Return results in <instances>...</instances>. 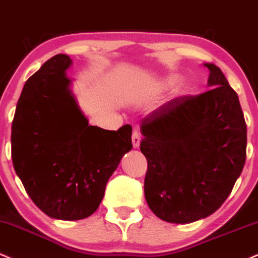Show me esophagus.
<instances>
[{"label":"esophagus","instance_id":"34e87169","mask_svg":"<svg viewBox=\"0 0 258 258\" xmlns=\"http://www.w3.org/2000/svg\"><path fill=\"white\" fill-rule=\"evenodd\" d=\"M132 141H133V146H134V148H139V146H140V142H141V135L139 134V132H136V130L133 132Z\"/></svg>","mask_w":258,"mask_h":258}]
</instances>
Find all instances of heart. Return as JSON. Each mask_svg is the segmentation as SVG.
Returning <instances> with one entry per match:
<instances>
[{
    "label": "heart",
    "mask_w": 258,
    "mask_h": 258,
    "mask_svg": "<svg viewBox=\"0 0 258 258\" xmlns=\"http://www.w3.org/2000/svg\"><path fill=\"white\" fill-rule=\"evenodd\" d=\"M177 80L175 77H172V76H168V77L163 78L162 82L159 83V86L162 88H169V87H172L175 83H176Z\"/></svg>",
    "instance_id": "1"
}]
</instances>
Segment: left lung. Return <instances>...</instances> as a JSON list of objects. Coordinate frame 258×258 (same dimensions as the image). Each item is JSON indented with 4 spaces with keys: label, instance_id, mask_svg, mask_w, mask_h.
<instances>
[{
    "label": "left lung",
    "instance_id": "1",
    "mask_svg": "<svg viewBox=\"0 0 258 258\" xmlns=\"http://www.w3.org/2000/svg\"><path fill=\"white\" fill-rule=\"evenodd\" d=\"M204 66L210 90L171 100L141 122L145 197L153 214L170 223L214 214L246 159V123L237 93L216 65Z\"/></svg>",
    "mask_w": 258,
    "mask_h": 258
}]
</instances>
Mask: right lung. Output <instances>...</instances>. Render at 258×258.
<instances>
[{
  "instance_id": "add662e5",
  "label": "right lung",
  "mask_w": 258,
  "mask_h": 258,
  "mask_svg": "<svg viewBox=\"0 0 258 258\" xmlns=\"http://www.w3.org/2000/svg\"><path fill=\"white\" fill-rule=\"evenodd\" d=\"M57 54L26 81L12 123V159L27 195L45 215L75 221L99 208L106 183L133 148L132 126L89 125Z\"/></svg>"
}]
</instances>
